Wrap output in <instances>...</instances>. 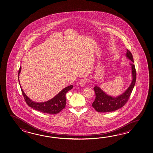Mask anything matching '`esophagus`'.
Instances as JSON below:
<instances>
[{"label":"esophagus","mask_w":153,"mask_h":153,"mask_svg":"<svg viewBox=\"0 0 153 153\" xmlns=\"http://www.w3.org/2000/svg\"><path fill=\"white\" fill-rule=\"evenodd\" d=\"M86 79H81L80 80V82H79V84H80V85L81 86H84L86 84Z\"/></svg>","instance_id":"esophagus-1"}]
</instances>
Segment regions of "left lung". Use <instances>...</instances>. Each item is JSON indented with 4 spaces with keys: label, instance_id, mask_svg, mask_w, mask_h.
<instances>
[{
    "label": "left lung",
    "instance_id": "8db88e82",
    "mask_svg": "<svg viewBox=\"0 0 153 153\" xmlns=\"http://www.w3.org/2000/svg\"><path fill=\"white\" fill-rule=\"evenodd\" d=\"M126 56L133 62L129 65L131 67L132 76V80L130 85L123 94L117 97L110 96L105 93L98 86H95L94 89L96 97L92 103V107L97 112L104 113L114 111L123 107L128 101L135 84L137 73L134 65L133 55L128 49H127Z\"/></svg>",
    "mask_w": 153,
    "mask_h": 153
}]
</instances>
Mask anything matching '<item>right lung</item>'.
Listing matches in <instances>:
<instances>
[{
	"instance_id": "1",
	"label": "right lung",
	"mask_w": 153,
	"mask_h": 153,
	"mask_svg": "<svg viewBox=\"0 0 153 153\" xmlns=\"http://www.w3.org/2000/svg\"><path fill=\"white\" fill-rule=\"evenodd\" d=\"M22 67H20L18 71V80H19V84H20L19 81V76L20 72H21ZM22 95L24 97L25 100L27 104L32 107L34 110H37L41 112L55 114L59 113L61 111H62L66 104V98L65 94L67 93L68 91L71 90L73 88V86L71 85L65 87L62 90L60 91L59 93L57 94L55 96L53 97L52 99L49 100L48 101L45 102H35L32 101L30 99L29 97L27 96V95L25 94L22 88L21 87Z\"/></svg>"
}]
</instances>
